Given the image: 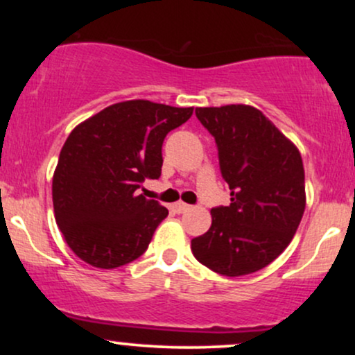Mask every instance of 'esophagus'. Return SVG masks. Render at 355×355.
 <instances>
[{"instance_id": "esophagus-1", "label": "esophagus", "mask_w": 355, "mask_h": 355, "mask_svg": "<svg viewBox=\"0 0 355 355\" xmlns=\"http://www.w3.org/2000/svg\"><path fill=\"white\" fill-rule=\"evenodd\" d=\"M172 209L177 211V214H183V211H187V210H190V205L189 203H183V202H177V203H173V207Z\"/></svg>"}]
</instances>
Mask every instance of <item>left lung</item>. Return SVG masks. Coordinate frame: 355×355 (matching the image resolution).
Returning a JSON list of instances; mask_svg holds the SVG:
<instances>
[{
    "label": "left lung",
    "instance_id": "left-lung-1",
    "mask_svg": "<svg viewBox=\"0 0 355 355\" xmlns=\"http://www.w3.org/2000/svg\"><path fill=\"white\" fill-rule=\"evenodd\" d=\"M195 115L215 138L232 203L211 209V227L191 240V252L217 274H254L282 254L302 220V157L254 107L197 108Z\"/></svg>",
    "mask_w": 355,
    "mask_h": 355
}]
</instances>
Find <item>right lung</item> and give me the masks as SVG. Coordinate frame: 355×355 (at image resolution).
Segmentation results:
<instances>
[{"mask_svg": "<svg viewBox=\"0 0 355 355\" xmlns=\"http://www.w3.org/2000/svg\"><path fill=\"white\" fill-rule=\"evenodd\" d=\"M193 108L130 100L101 110L70 133L53 175V209L61 234L83 262L116 268L148 248L168 210L138 195L158 178L168 132Z\"/></svg>", "mask_w": 355, "mask_h": 355, "instance_id": "1", "label": "right lung"}]
</instances>
